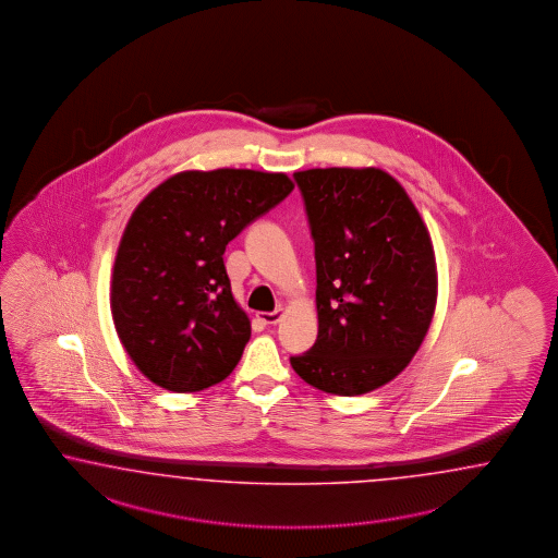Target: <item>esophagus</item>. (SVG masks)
<instances>
[{
	"instance_id": "1",
	"label": "esophagus",
	"mask_w": 558,
	"mask_h": 558,
	"mask_svg": "<svg viewBox=\"0 0 558 558\" xmlns=\"http://www.w3.org/2000/svg\"><path fill=\"white\" fill-rule=\"evenodd\" d=\"M257 318H259L264 325H276V323H280V318H282V308H276V311H271V313H257Z\"/></svg>"
}]
</instances>
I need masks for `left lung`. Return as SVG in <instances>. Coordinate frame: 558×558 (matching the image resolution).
I'll list each match as a JSON object with an SVG mask.
<instances>
[{
  "label": "left lung",
  "mask_w": 558,
  "mask_h": 558,
  "mask_svg": "<svg viewBox=\"0 0 558 558\" xmlns=\"http://www.w3.org/2000/svg\"><path fill=\"white\" fill-rule=\"evenodd\" d=\"M294 181L315 241L318 335L290 365L323 392H372L407 367L435 315L428 229L379 168H313Z\"/></svg>",
  "instance_id": "8db88e82"
}]
</instances>
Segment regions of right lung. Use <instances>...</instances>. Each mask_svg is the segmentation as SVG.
Listing matches in <instances>:
<instances>
[{"mask_svg": "<svg viewBox=\"0 0 558 558\" xmlns=\"http://www.w3.org/2000/svg\"><path fill=\"white\" fill-rule=\"evenodd\" d=\"M292 189L282 172L186 170L137 205L113 264L111 315L156 386L198 392L233 372L252 327L231 294L226 245Z\"/></svg>", "mask_w": 558, "mask_h": 558, "instance_id": "1", "label": "right lung"}]
</instances>
